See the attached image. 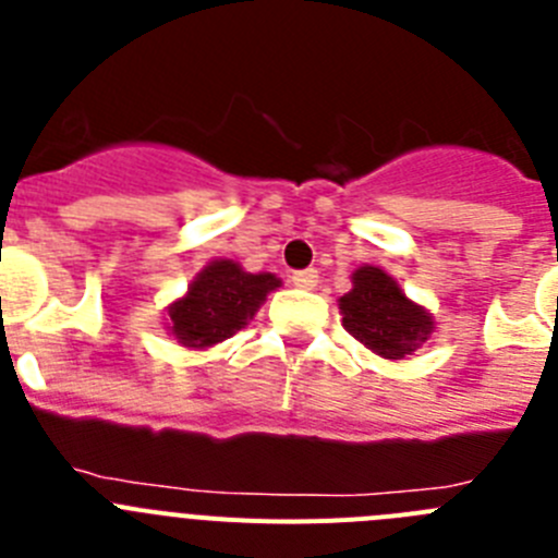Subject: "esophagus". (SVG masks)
Instances as JSON below:
<instances>
[{
  "label": "esophagus",
  "mask_w": 558,
  "mask_h": 558,
  "mask_svg": "<svg viewBox=\"0 0 558 558\" xmlns=\"http://www.w3.org/2000/svg\"><path fill=\"white\" fill-rule=\"evenodd\" d=\"M290 282H293L295 288H304V290H313V288H318V270H315V268H307V270H295V274L290 276Z\"/></svg>",
  "instance_id": "1"
}]
</instances>
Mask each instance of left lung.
<instances>
[{
    "label": "left lung",
    "instance_id": "left-lung-1",
    "mask_svg": "<svg viewBox=\"0 0 558 558\" xmlns=\"http://www.w3.org/2000/svg\"><path fill=\"white\" fill-rule=\"evenodd\" d=\"M343 329L386 360H405L436 332L433 313L411 302L391 274L377 265H360L352 290L338 299Z\"/></svg>",
    "mask_w": 558,
    "mask_h": 558
}]
</instances>
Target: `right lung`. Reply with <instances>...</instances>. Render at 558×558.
Wrapping results in <instances>:
<instances>
[{
	"label": "right lung",
	"instance_id": "right-lung-1",
	"mask_svg": "<svg viewBox=\"0 0 558 558\" xmlns=\"http://www.w3.org/2000/svg\"><path fill=\"white\" fill-rule=\"evenodd\" d=\"M276 288H282L279 276L248 274L234 259H211L195 274L186 293L167 307V335L198 352L218 347L248 327Z\"/></svg>",
	"mask_w": 558,
	"mask_h": 558
}]
</instances>
